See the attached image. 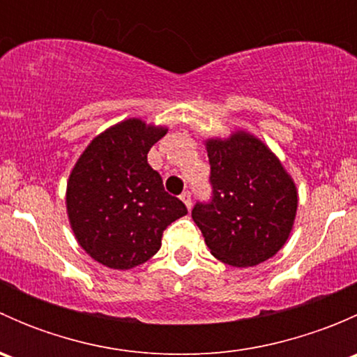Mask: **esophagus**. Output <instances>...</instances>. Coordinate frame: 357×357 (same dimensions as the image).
I'll return each instance as SVG.
<instances>
[{"label": "esophagus", "instance_id": "34e87169", "mask_svg": "<svg viewBox=\"0 0 357 357\" xmlns=\"http://www.w3.org/2000/svg\"><path fill=\"white\" fill-rule=\"evenodd\" d=\"M179 199L185 202V205H186V208H188V211L192 208V195H190V192H183Z\"/></svg>", "mask_w": 357, "mask_h": 357}]
</instances>
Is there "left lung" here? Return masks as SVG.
Returning <instances> with one entry per match:
<instances>
[{"label":"left lung","mask_w":357,"mask_h":357,"mask_svg":"<svg viewBox=\"0 0 357 357\" xmlns=\"http://www.w3.org/2000/svg\"><path fill=\"white\" fill-rule=\"evenodd\" d=\"M214 197L192 218L221 262L250 268L268 261L294 229L298 193L278 155L247 129L204 142Z\"/></svg>","instance_id":"1"}]
</instances>
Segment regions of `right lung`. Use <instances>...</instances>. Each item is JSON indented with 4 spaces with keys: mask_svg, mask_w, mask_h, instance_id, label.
<instances>
[{
    "mask_svg": "<svg viewBox=\"0 0 357 357\" xmlns=\"http://www.w3.org/2000/svg\"><path fill=\"white\" fill-rule=\"evenodd\" d=\"M167 126L129 117L89 142L67 179L68 222L86 254L110 269H132L157 254L162 231L186 214L150 167Z\"/></svg>",
    "mask_w": 357,
    "mask_h": 357,
    "instance_id": "right-lung-1",
    "label": "right lung"
}]
</instances>
